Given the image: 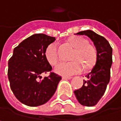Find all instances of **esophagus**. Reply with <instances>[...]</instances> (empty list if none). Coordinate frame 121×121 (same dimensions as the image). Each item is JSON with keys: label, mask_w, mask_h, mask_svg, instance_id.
I'll return each mask as SVG.
<instances>
[{"label": "esophagus", "mask_w": 121, "mask_h": 121, "mask_svg": "<svg viewBox=\"0 0 121 121\" xmlns=\"http://www.w3.org/2000/svg\"><path fill=\"white\" fill-rule=\"evenodd\" d=\"M62 78H63V79H67V80H69V79H71V78H72V77H71V76H65V75H64V76H63V77H62Z\"/></svg>", "instance_id": "esophagus-1"}]
</instances>
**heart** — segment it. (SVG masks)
<instances>
[{"instance_id": "heart-1", "label": "heart", "mask_w": 121, "mask_h": 121, "mask_svg": "<svg viewBox=\"0 0 121 121\" xmlns=\"http://www.w3.org/2000/svg\"><path fill=\"white\" fill-rule=\"evenodd\" d=\"M68 43L75 48L70 57L72 61L62 62L55 68V71L61 75H72L78 74L83 70L84 67L88 68L95 60L96 51L92 45L82 36L75 35L68 39ZM45 56L52 65H56L60 60L58 45L56 42L50 43L45 51Z\"/></svg>"}]
</instances>
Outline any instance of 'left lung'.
Masks as SVG:
<instances>
[{
  "mask_svg": "<svg viewBox=\"0 0 121 121\" xmlns=\"http://www.w3.org/2000/svg\"><path fill=\"white\" fill-rule=\"evenodd\" d=\"M89 37L95 46V65L86 75L83 86L74 91L78 102L85 106L95 105L102 98L110 81L112 65V48L104 37L88 30L78 33Z\"/></svg>",
  "mask_w": 121,
  "mask_h": 121,
  "instance_id": "8db88e82",
  "label": "left lung"
}]
</instances>
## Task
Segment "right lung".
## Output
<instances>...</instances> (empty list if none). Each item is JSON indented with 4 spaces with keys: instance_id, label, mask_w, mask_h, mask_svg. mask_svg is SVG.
<instances>
[{
    "instance_id": "obj_1",
    "label": "right lung",
    "mask_w": 121,
    "mask_h": 121,
    "mask_svg": "<svg viewBox=\"0 0 121 121\" xmlns=\"http://www.w3.org/2000/svg\"><path fill=\"white\" fill-rule=\"evenodd\" d=\"M55 37L34 34L23 40L13 50L8 60V76L10 88L22 103L38 106L48 102L55 93L61 76L51 72L45 51ZM49 75L40 81L41 74Z\"/></svg>"
}]
</instances>
